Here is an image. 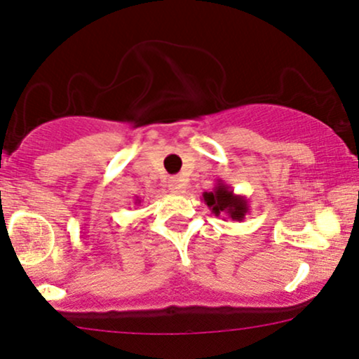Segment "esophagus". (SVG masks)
Returning a JSON list of instances; mask_svg holds the SVG:
<instances>
[{"label":"esophagus","mask_w":359,"mask_h":359,"mask_svg":"<svg viewBox=\"0 0 359 359\" xmlns=\"http://www.w3.org/2000/svg\"><path fill=\"white\" fill-rule=\"evenodd\" d=\"M184 187H185V180L182 177L175 175V177H170V180H168V189H170L172 192L179 194V192H184Z\"/></svg>","instance_id":"obj_1"}]
</instances>
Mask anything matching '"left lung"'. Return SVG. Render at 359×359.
<instances>
[{
	"mask_svg": "<svg viewBox=\"0 0 359 359\" xmlns=\"http://www.w3.org/2000/svg\"><path fill=\"white\" fill-rule=\"evenodd\" d=\"M202 197H204L207 207L212 210V214H224L236 222H243L249 212L248 198L244 196H237L221 179L215 182L212 192H204Z\"/></svg>",
	"mask_w": 359,
	"mask_h": 359,
	"instance_id": "left-lung-1",
	"label": "left lung"
}]
</instances>
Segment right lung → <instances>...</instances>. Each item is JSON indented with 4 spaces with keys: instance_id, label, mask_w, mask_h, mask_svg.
Instances as JSON below:
<instances>
[{
    "instance_id": "obj_1",
    "label": "right lung",
    "mask_w": 359,
    "mask_h": 359,
    "mask_svg": "<svg viewBox=\"0 0 359 359\" xmlns=\"http://www.w3.org/2000/svg\"><path fill=\"white\" fill-rule=\"evenodd\" d=\"M135 204H140V201H138V198H137V202H135Z\"/></svg>"
}]
</instances>
